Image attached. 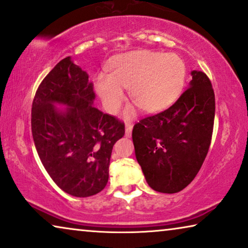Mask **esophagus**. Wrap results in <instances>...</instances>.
Here are the masks:
<instances>
[{"label": "esophagus", "mask_w": 248, "mask_h": 248, "mask_svg": "<svg viewBox=\"0 0 248 248\" xmlns=\"http://www.w3.org/2000/svg\"><path fill=\"white\" fill-rule=\"evenodd\" d=\"M132 128H133V126H132L131 123H126V124H125V137H126V138H131V135H132Z\"/></svg>", "instance_id": "34e87169"}]
</instances>
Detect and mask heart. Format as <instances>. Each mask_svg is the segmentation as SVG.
Wrapping results in <instances>:
<instances>
[{
	"instance_id": "heart-1",
	"label": "heart",
	"mask_w": 248,
	"mask_h": 248,
	"mask_svg": "<svg viewBox=\"0 0 248 248\" xmlns=\"http://www.w3.org/2000/svg\"><path fill=\"white\" fill-rule=\"evenodd\" d=\"M186 79V65L176 54L154 50H132L118 55L109 66V74L94 78V88L104 107L115 113L124 99V89L142 109L158 113L170 106L181 94ZM128 109L125 116L131 117Z\"/></svg>"
}]
</instances>
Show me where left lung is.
<instances>
[{
    "label": "left lung",
    "mask_w": 248,
    "mask_h": 248,
    "mask_svg": "<svg viewBox=\"0 0 248 248\" xmlns=\"http://www.w3.org/2000/svg\"><path fill=\"white\" fill-rule=\"evenodd\" d=\"M188 89L161 113L134 125L135 157L152 189L177 193L198 174L211 143L215 93L202 71H192Z\"/></svg>",
    "instance_id": "8db88e82"
}]
</instances>
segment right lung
<instances>
[{"label":"right lung","instance_id":"obj_1","mask_svg":"<svg viewBox=\"0 0 248 248\" xmlns=\"http://www.w3.org/2000/svg\"><path fill=\"white\" fill-rule=\"evenodd\" d=\"M94 98L88 73L67 56L32 101V138L42 164L61 189L77 198L105 188L111 150L125 133L123 123L93 106Z\"/></svg>","mask_w":248,"mask_h":248}]
</instances>
